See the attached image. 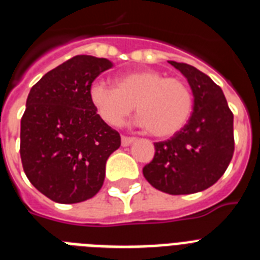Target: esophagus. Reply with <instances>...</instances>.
Listing matches in <instances>:
<instances>
[{"label": "esophagus", "mask_w": 260, "mask_h": 260, "mask_svg": "<svg viewBox=\"0 0 260 260\" xmlns=\"http://www.w3.org/2000/svg\"><path fill=\"white\" fill-rule=\"evenodd\" d=\"M135 140H136V139H135V138H126V136H122V138H121V146L122 147L131 146V144H132V143H134Z\"/></svg>", "instance_id": "1"}]
</instances>
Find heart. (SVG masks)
I'll return each mask as SVG.
<instances>
[{
	"mask_svg": "<svg viewBox=\"0 0 260 260\" xmlns=\"http://www.w3.org/2000/svg\"><path fill=\"white\" fill-rule=\"evenodd\" d=\"M112 86L95 81L89 98L100 117L120 126L136 105L138 125L155 138H170L183 128L193 112V94L179 78H167L155 70H140L120 75Z\"/></svg>",
	"mask_w": 260,
	"mask_h": 260,
	"instance_id": "1",
	"label": "heart"
}]
</instances>
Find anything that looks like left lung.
I'll return each instance as SVG.
<instances>
[{"mask_svg": "<svg viewBox=\"0 0 260 260\" xmlns=\"http://www.w3.org/2000/svg\"><path fill=\"white\" fill-rule=\"evenodd\" d=\"M187 79L193 93V113L179 132L155 143L152 162L143 175L163 193L191 194L221 178L235 150L234 114L221 87L196 67L169 60Z\"/></svg>", "mask_w": 260, "mask_h": 260, "instance_id": "left-lung-1", "label": "left lung"}]
</instances>
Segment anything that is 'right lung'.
Returning a JSON list of instances; mask_svg holds the SVG:
<instances>
[{
	"label": "right lung",
	"mask_w": 260,
	"mask_h": 260,
	"mask_svg": "<svg viewBox=\"0 0 260 260\" xmlns=\"http://www.w3.org/2000/svg\"><path fill=\"white\" fill-rule=\"evenodd\" d=\"M112 66L105 58L77 55L48 71L28 94L20 132L22 167L52 201L94 197L105 179L106 160L121 144L89 98L94 79Z\"/></svg>",
	"instance_id": "right-lung-1"
}]
</instances>
